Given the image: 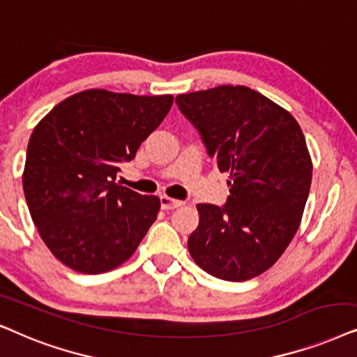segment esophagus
Wrapping results in <instances>:
<instances>
[{"label":"esophagus","instance_id":"obj_1","mask_svg":"<svg viewBox=\"0 0 357 357\" xmlns=\"http://www.w3.org/2000/svg\"><path fill=\"white\" fill-rule=\"evenodd\" d=\"M160 204H161V208H165V211H171V208L181 207L184 202L183 201H178V199L168 197V196H161L160 197Z\"/></svg>","mask_w":357,"mask_h":357}]
</instances>
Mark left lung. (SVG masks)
Here are the masks:
<instances>
[{
	"label": "left lung",
	"instance_id": "8db88e82",
	"mask_svg": "<svg viewBox=\"0 0 357 357\" xmlns=\"http://www.w3.org/2000/svg\"><path fill=\"white\" fill-rule=\"evenodd\" d=\"M220 173L225 206L197 204L188 248L199 268L241 282L268 271L296 235L312 183L305 137L291 112L246 86L176 96Z\"/></svg>",
	"mask_w": 357,
	"mask_h": 357
}]
</instances>
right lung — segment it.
Here are the masks:
<instances>
[{
  "mask_svg": "<svg viewBox=\"0 0 357 357\" xmlns=\"http://www.w3.org/2000/svg\"><path fill=\"white\" fill-rule=\"evenodd\" d=\"M173 96L88 89L52 109L32 132L22 188L40 238L60 263L107 273L134 255L160 199L116 181L160 126Z\"/></svg>",
  "mask_w": 357,
  "mask_h": 357,
  "instance_id": "right-lung-1",
  "label": "right lung"
}]
</instances>
